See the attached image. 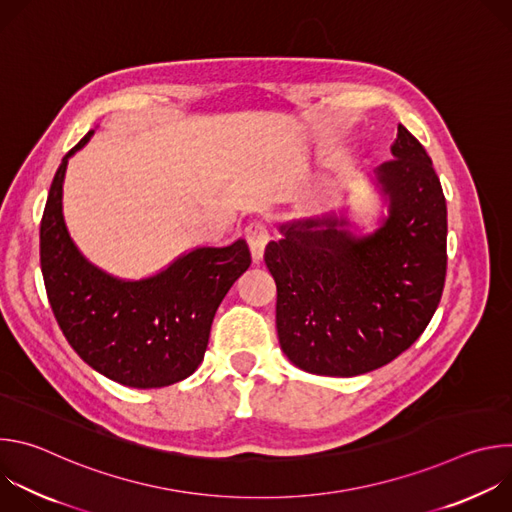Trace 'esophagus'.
<instances>
[{"instance_id":"34e87169","label":"esophagus","mask_w":512,"mask_h":512,"mask_svg":"<svg viewBox=\"0 0 512 512\" xmlns=\"http://www.w3.org/2000/svg\"><path fill=\"white\" fill-rule=\"evenodd\" d=\"M245 237H247V243H249V249H251V257L255 263H259L263 259V251H265V245L269 241V231H267V225L263 221H253L245 227Z\"/></svg>"}]
</instances>
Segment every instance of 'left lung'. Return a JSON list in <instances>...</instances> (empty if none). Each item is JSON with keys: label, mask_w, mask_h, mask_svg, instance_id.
Returning <instances> with one entry per match:
<instances>
[{"label": "left lung", "mask_w": 512, "mask_h": 512, "mask_svg": "<svg viewBox=\"0 0 512 512\" xmlns=\"http://www.w3.org/2000/svg\"><path fill=\"white\" fill-rule=\"evenodd\" d=\"M371 174L387 214L354 235L344 214L283 225L265 249L275 324L298 369L356 377L385 367L427 328L446 281L448 208L423 145L403 127Z\"/></svg>", "instance_id": "8db88e82"}]
</instances>
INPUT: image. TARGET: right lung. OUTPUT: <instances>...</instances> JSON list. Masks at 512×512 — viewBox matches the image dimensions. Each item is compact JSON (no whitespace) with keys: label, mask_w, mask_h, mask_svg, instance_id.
Returning <instances> with one entry per match:
<instances>
[{"label":"right lung","mask_w":512,"mask_h":512,"mask_svg":"<svg viewBox=\"0 0 512 512\" xmlns=\"http://www.w3.org/2000/svg\"><path fill=\"white\" fill-rule=\"evenodd\" d=\"M58 166L40 223V265L54 318L75 352L107 379L156 389L190 377L204 358L210 326L231 285L249 269L245 239L196 247L143 279H121L91 263L62 214L68 160Z\"/></svg>","instance_id":"obj_1"}]
</instances>
